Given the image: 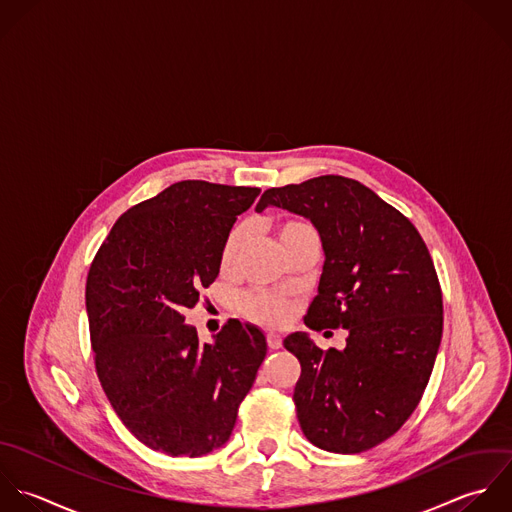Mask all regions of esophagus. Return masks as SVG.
<instances>
[{
  "label": "esophagus",
  "mask_w": 512,
  "mask_h": 512,
  "mask_svg": "<svg viewBox=\"0 0 512 512\" xmlns=\"http://www.w3.org/2000/svg\"><path fill=\"white\" fill-rule=\"evenodd\" d=\"M267 345H269V349H281V345H283L281 335H277V333H267Z\"/></svg>",
  "instance_id": "34e87169"
}]
</instances>
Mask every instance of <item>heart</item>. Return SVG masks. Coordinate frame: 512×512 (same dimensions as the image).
Returning a JSON list of instances; mask_svg holds the SVG:
<instances>
[{
	"instance_id": "1",
	"label": "heart",
	"mask_w": 512,
	"mask_h": 512,
	"mask_svg": "<svg viewBox=\"0 0 512 512\" xmlns=\"http://www.w3.org/2000/svg\"><path fill=\"white\" fill-rule=\"evenodd\" d=\"M307 231H311V227L303 221H297V219L281 221L275 227L277 239L283 245V249L293 239H297L299 235H303ZM245 237H247V231H245L243 225H237V227L231 229V233L227 235V239L223 243V249H221V259H219L221 271L227 273V271L233 269V265L237 261V255L243 249ZM237 309H239L241 315H245L247 319H251L255 323H261V325H281L291 315V303L285 297L271 295V293H259V291H251V293L241 295L239 301H237Z\"/></svg>"
}]
</instances>
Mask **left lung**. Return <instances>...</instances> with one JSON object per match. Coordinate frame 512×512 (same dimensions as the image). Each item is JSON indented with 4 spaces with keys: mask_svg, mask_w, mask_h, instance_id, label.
I'll use <instances>...</instances> for the list:
<instances>
[{
    "mask_svg": "<svg viewBox=\"0 0 512 512\" xmlns=\"http://www.w3.org/2000/svg\"><path fill=\"white\" fill-rule=\"evenodd\" d=\"M265 207L319 231L325 265L305 325L349 333L343 351H323L307 333L283 341L301 363L299 425L329 453L373 449L413 415L439 353L443 293L429 249L401 211L349 177L267 189L255 211Z\"/></svg>",
    "mask_w": 512,
    "mask_h": 512,
    "instance_id": "left-lung-1",
    "label": "left lung"
}]
</instances>
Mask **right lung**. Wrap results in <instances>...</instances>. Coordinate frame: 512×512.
I'll return each instance as SVG.
<instances>
[{
    "label": "right lung",
    "instance_id": "add662e5",
    "mask_svg": "<svg viewBox=\"0 0 512 512\" xmlns=\"http://www.w3.org/2000/svg\"><path fill=\"white\" fill-rule=\"evenodd\" d=\"M261 189L179 181L127 209L87 275L99 383L129 433L171 457L223 447L267 355L261 329L229 319L199 343L185 309L219 275L223 243Z\"/></svg>",
    "mask_w": 512,
    "mask_h": 512
}]
</instances>
